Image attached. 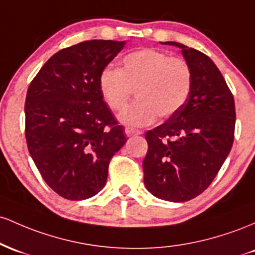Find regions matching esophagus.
<instances>
[{
    "mask_svg": "<svg viewBox=\"0 0 255 255\" xmlns=\"http://www.w3.org/2000/svg\"><path fill=\"white\" fill-rule=\"evenodd\" d=\"M141 133H142V131L135 130V128H125V135H127L128 137L141 135Z\"/></svg>",
    "mask_w": 255,
    "mask_h": 255,
    "instance_id": "obj_1",
    "label": "esophagus"
}]
</instances>
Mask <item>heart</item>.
Masks as SVG:
<instances>
[{
  "instance_id": "obj_1",
  "label": "heart",
  "mask_w": 255,
  "mask_h": 255,
  "mask_svg": "<svg viewBox=\"0 0 255 255\" xmlns=\"http://www.w3.org/2000/svg\"><path fill=\"white\" fill-rule=\"evenodd\" d=\"M193 87V72L185 60L143 48L127 54L120 68L106 67L99 76L102 100L113 112L128 106L132 90L138 101L120 116L128 127H144L156 118H170L187 102Z\"/></svg>"
}]
</instances>
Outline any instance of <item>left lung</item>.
Listing matches in <instances>:
<instances>
[{
	"label": "left lung",
	"instance_id": "1",
	"mask_svg": "<svg viewBox=\"0 0 255 255\" xmlns=\"http://www.w3.org/2000/svg\"><path fill=\"white\" fill-rule=\"evenodd\" d=\"M193 72L184 106L145 133L144 184L161 200L185 202L207 189L230 153L235 132V101L224 77L201 51L178 42Z\"/></svg>",
	"mask_w": 255,
	"mask_h": 255
}]
</instances>
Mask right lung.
I'll list each match as a JSON object with an SVG mask.
<instances>
[{
	"instance_id": "obj_1",
	"label": "right lung",
	"mask_w": 255,
	"mask_h": 255,
	"mask_svg": "<svg viewBox=\"0 0 255 255\" xmlns=\"http://www.w3.org/2000/svg\"><path fill=\"white\" fill-rule=\"evenodd\" d=\"M125 42H81L54 54L27 89L25 136L48 185L67 200L96 195L108 165L127 142L102 100L99 76Z\"/></svg>"
}]
</instances>
